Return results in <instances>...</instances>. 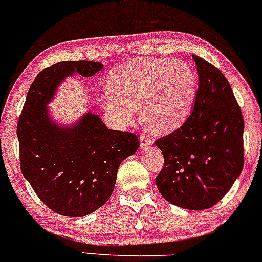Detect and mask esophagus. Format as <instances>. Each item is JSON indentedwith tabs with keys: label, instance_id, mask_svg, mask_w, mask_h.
Here are the masks:
<instances>
[{
	"label": "esophagus",
	"instance_id": "esophagus-1",
	"mask_svg": "<svg viewBox=\"0 0 262 262\" xmlns=\"http://www.w3.org/2000/svg\"><path fill=\"white\" fill-rule=\"evenodd\" d=\"M139 139H141V148H147V147H149V145H151L152 142H154L151 138L145 137L144 135H141Z\"/></svg>",
	"mask_w": 262,
	"mask_h": 262
}]
</instances>
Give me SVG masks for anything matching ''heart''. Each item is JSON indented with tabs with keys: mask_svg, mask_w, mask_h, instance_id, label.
I'll return each mask as SVG.
<instances>
[{
	"mask_svg": "<svg viewBox=\"0 0 262 262\" xmlns=\"http://www.w3.org/2000/svg\"><path fill=\"white\" fill-rule=\"evenodd\" d=\"M110 93L101 103L120 123H128L141 107L149 130L166 134L178 128L191 113L198 76L184 61L142 57L118 66L107 77Z\"/></svg>",
	"mask_w": 262,
	"mask_h": 262,
	"instance_id": "obj_1",
	"label": "heart"
}]
</instances>
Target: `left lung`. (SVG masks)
I'll return each instance as SVG.
<instances>
[{
	"label": "left lung",
	"mask_w": 262,
	"mask_h": 262,
	"mask_svg": "<svg viewBox=\"0 0 262 262\" xmlns=\"http://www.w3.org/2000/svg\"><path fill=\"white\" fill-rule=\"evenodd\" d=\"M192 59L195 104L181 127L155 141L165 159L155 182L168 202L201 210L218 203L242 172L244 120L225 76L202 57Z\"/></svg>",
	"instance_id": "obj_1"
}]
</instances>
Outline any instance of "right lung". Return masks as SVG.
Wrapping results in <instances>:
<instances>
[{
  "mask_svg": "<svg viewBox=\"0 0 262 262\" xmlns=\"http://www.w3.org/2000/svg\"><path fill=\"white\" fill-rule=\"evenodd\" d=\"M103 64L62 61L35 78L18 120L20 168L44 205L60 215L84 216L108 201L121 161L135 154L138 137L108 130L101 118L88 112L73 126H59L48 115L64 78L91 77Z\"/></svg>",
  "mask_w": 262,
  "mask_h": 262,
  "instance_id": "right-lung-1",
  "label": "right lung"
}]
</instances>
